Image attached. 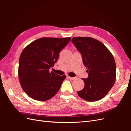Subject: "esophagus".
I'll return each mask as SVG.
<instances>
[{"mask_svg": "<svg viewBox=\"0 0 131 131\" xmlns=\"http://www.w3.org/2000/svg\"><path fill=\"white\" fill-rule=\"evenodd\" d=\"M67 78H68V79L71 80H73L75 79V78H74V77H69V76H67Z\"/></svg>", "mask_w": 131, "mask_h": 131, "instance_id": "1", "label": "esophagus"}]
</instances>
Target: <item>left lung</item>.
Returning <instances> with one entry per match:
<instances>
[{
	"label": "left lung",
	"mask_w": 131,
	"mask_h": 131,
	"mask_svg": "<svg viewBox=\"0 0 131 131\" xmlns=\"http://www.w3.org/2000/svg\"><path fill=\"white\" fill-rule=\"evenodd\" d=\"M72 42L82 55L89 74L88 78H82L85 86L77 94L86 101L99 100L106 95L115 83L114 57L102 42L92 37H74Z\"/></svg>",
	"instance_id": "1"
}]
</instances>
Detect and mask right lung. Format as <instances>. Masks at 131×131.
Segmentation results:
<instances>
[{"mask_svg":"<svg viewBox=\"0 0 131 131\" xmlns=\"http://www.w3.org/2000/svg\"><path fill=\"white\" fill-rule=\"evenodd\" d=\"M71 37H42L27 45L20 56L18 77L22 89L34 100L50 99L59 91L66 76L59 75L49 69L54 67L60 51Z\"/></svg>","mask_w":131,"mask_h":131,"instance_id":"add662e5","label":"right lung"}]
</instances>
